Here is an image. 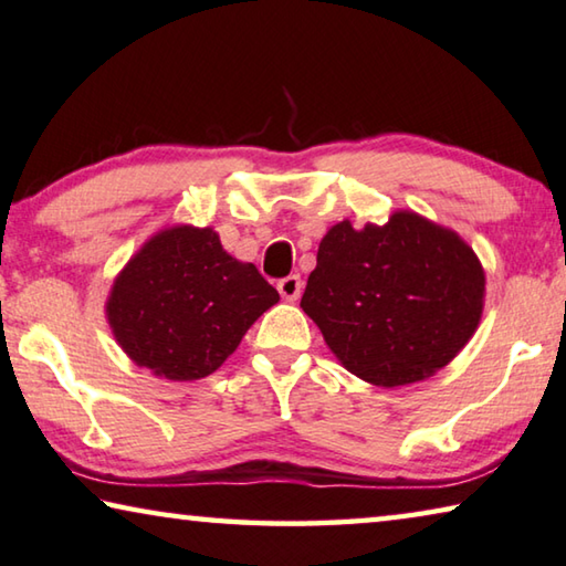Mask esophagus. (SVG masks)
<instances>
[{
    "instance_id": "34e87169",
    "label": "esophagus",
    "mask_w": 566,
    "mask_h": 566,
    "mask_svg": "<svg viewBox=\"0 0 566 566\" xmlns=\"http://www.w3.org/2000/svg\"><path fill=\"white\" fill-rule=\"evenodd\" d=\"M301 291H303V281H301V275H295V273L283 277V281L277 283V293H281L285 301H298Z\"/></svg>"
}]
</instances>
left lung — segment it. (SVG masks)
<instances>
[{
	"label": "left lung",
	"mask_w": 566,
	"mask_h": 566,
	"mask_svg": "<svg viewBox=\"0 0 566 566\" xmlns=\"http://www.w3.org/2000/svg\"><path fill=\"white\" fill-rule=\"evenodd\" d=\"M484 283L476 253L453 230L398 210L384 226L344 220L323 235L301 308L350 374L403 386L469 344Z\"/></svg>",
	"instance_id": "left-lung-1"
}]
</instances>
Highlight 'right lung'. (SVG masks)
Instances as JSON below:
<instances>
[{"instance_id":"obj_1","label":"right lung","mask_w":566,"mask_h":566,"mask_svg":"<svg viewBox=\"0 0 566 566\" xmlns=\"http://www.w3.org/2000/svg\"><path fill=\"white\" fill-rule=\"evenodd\" d=\"M281 295L253 263L226 253L212 228L153 235L115 277L107 321L137 366L168 381L218 370Z\"/></svg>"}]
</instances>
